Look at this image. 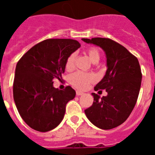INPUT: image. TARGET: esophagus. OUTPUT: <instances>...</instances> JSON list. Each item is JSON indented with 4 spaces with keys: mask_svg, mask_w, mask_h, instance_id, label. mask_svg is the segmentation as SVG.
I'll use <instances>...</instances> for the list:
<instances>
[{
    "mask_svg": "<svg viewBox=\"0 0 155 155\" xmlns=\"http://www.w3.org/2000/svg\"><path fill=\"white\" fill-rule=\"evenodd\" d=\"M76 94L78 95V96H80V95H82V94H84V93L81 92V91H76Z\"/></svg>",
    "mask_w": 155,
    "mask_h": 155,
    "instance_id": "1",
    "label": "esophagus"
}]
</instances>
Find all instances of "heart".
<instances>
[{
	"label": "heart",
	"instance_id": "b5f03b06",
	"mask_svg": "<svg viewBox=\"0 0 155 155\" xmlns=\"http://www.w3.org/2000/svg\"><path fill=\"white\" fill-rule=\"evenodd\" d=\"M87 55L90 61L92 63L98 62L100 58L99 53L96 49H90L87 50ZM76 57L75 53H71V55L67 59L65 64V68L68 71H71L74 69V60ZM94 80V78L92 74H85L83 72H76L73 74L70 78V82L71 84L78 89L84 90L87 86L89 85L90 83Z\"/></svg>",
	"mask_w": 155,
	"mask_h": 155
}]
</instances>
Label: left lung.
<instances>
[{"instance_id":"left-lung-1","label":"left lung","mask_w":155,"mask_h":155,"mask_svg":"<svg viewBox=\"0 0 155 155\" xmlns=\"http://www.w3.org/2000/svg\"><path fill=\"white\" fill-rule=\"evenodd\" d=\"M81 39L102 48L107 67L105 76L94 87V91L105 90L108 94L101 98L91 93L94 102L84 113L95 127L102 130L115 128L127 120L136 105L142 80L139 61L124 46L110 39Z\"/></svg>"}]
</instances>
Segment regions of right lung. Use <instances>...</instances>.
<instances>
[{
    "instance_id": "right-lung-1",
    "label": "right lung",
    "mask_w": 155,
    "mask_h": 155,
    "mask_svg": "<svg viewBox=\"0 0 155 155\" xmlns=\"http://www.w3.org/2000/svg\"><path fill=\"white\" fill-rule=\"evenodd\" d=\"M77 40L50 39L39 42L18 62L13 97L18 111L27 125L47 132L64 119L66 105L76 95L68 86L64 91L53 87V79H62L67 59L80 48Z\"/></svg>"
}]
</instances>
